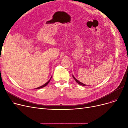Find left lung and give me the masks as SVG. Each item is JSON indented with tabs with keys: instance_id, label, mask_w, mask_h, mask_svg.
Returning <instances> with one entry per match:
<instances>
[{
	"instance_id": "left-lung-1",
	"label": "left lung",
	"mask_w": 128,
	"mask_h": 128,
	"mask_svg": "<svg viewBox=\"0 0 128 128\" xmlns=\"http://www.w3.org/2000/svg\"><path fill=\"white\" fill-rule=\"evenodd\" d=\"M72 77H73L74 79L75 80V81L77 82V83H78L79 84L81 85V86H86V84H84L83 83H82V82H80L79 81H78V80L77 79H76V78L74 76V75H72Z\"/></svg>"
}]
</instances>
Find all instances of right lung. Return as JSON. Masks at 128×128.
I'll return each instance as SVG.
<instances>
[{"mask_svg":"<svg viewBox=\"0 0 128 128\" xmlns=\"http://www.w3.org/2000/svg\"><path fill=\"white\" fill-rule=\"evenodd\" d=\"M51 78H52V77H51V78L50 79V80H49V81L48 82H46V84H44V85H42V86H39V87H38V88H36L35 89H40V88H44V86H46L47 84H49V82H50V80H51Z\"/></svg>","mask_w":128,"mask_h":128,"instance_id":"obj_1","label":"right lung"}]
</instances>
